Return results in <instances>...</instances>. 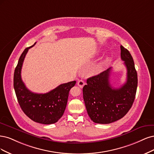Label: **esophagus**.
<instances>
[{"mask_svg":"<svg viewBox=\"0 0 154 154\" xmlns=\"http://www.w3.org/2000/svg\"><path fill=\"white\" fill-rule=\"evenodd\" d=\"M77 85L81 88H82L83 86L85 85V82H84L83 80H82V79H81V80H79L77 81Z\"/></svg>","mask_w":154,"mask_h":154,"instance_id":"obj_1","label":"esophagus"}]
</instances>
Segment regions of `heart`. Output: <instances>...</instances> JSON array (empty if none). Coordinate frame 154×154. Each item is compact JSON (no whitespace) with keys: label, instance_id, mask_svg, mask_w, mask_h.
<instances>
[{"label":"heart","instance_id":"1","mask_svg":"<svg viewBox=\"0 0 154 154\" xmlns=\"http://www.w3.org/2000/svg\"><path fill=\"white\" fill-rule=\"evenodd\" d=\"M99 68V69H100V66H99V68Z\"/></svg>","mask_w":154,"mask_h":154}]
</instances>
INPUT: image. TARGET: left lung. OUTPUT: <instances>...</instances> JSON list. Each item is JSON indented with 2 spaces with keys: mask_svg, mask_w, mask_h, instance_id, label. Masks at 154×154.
<instances>
[{
  "mask_svg": "<svg viewBox=\"0 0 154 154\" xmlns=\"http://www.w3.org/2000/svg\"><path fill=\"white\" fill-rule=\"evenodd\" d=\"M121 58L127 68V81L120 88H112L109 82L111 68L87 79L82 89L83 98L91 120L108 124L122 118L131 108L137 86V75L133 58L120 46Z\"/></svg>",
  "mask_w": 154,
  "mask_h": 154,
  "instance_id": "left-lung-1",
  "label": "left lung"
}]
</instances>
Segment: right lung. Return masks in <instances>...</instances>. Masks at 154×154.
Returning <instances> with one entry per match:
<instances>
[{
	"label": "right lung",
	"instance_id": "obj_1",
	"mask_svg": "<svg viewBox=\"0 0 154 154\" xmlns=\"http://www.w3.org/2000/svg\"><path fill=\"white\" fill-rule=\"evenodd\" d=\"M35 44L25 49L20 57L14 72L13 85L19 105L23 112L34 122L48 125L57 122L63 116L66 107L69 91L75 86L76 81L60 84L44 94L29 90L22 80L21 70L29 49Z\"/></svg>",
	"mask_w": 154,
	"mask_h": 154
}]
</instances>
